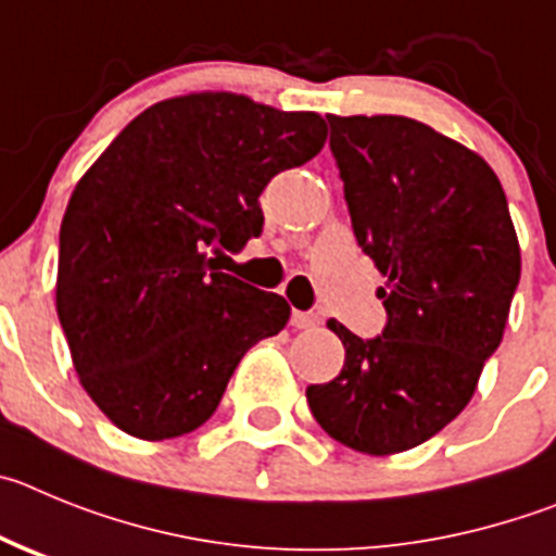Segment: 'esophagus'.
Returning <instances> with one entry per match:
<instances>
[{
    "label": "esophagus",
    "instance_id": "obj_1",
    "mask_svg": "<svg viewBox=\"0 0 556 556\" xmlns=\"http://www.w3.org/2000/svg\"><path fill=\"white\" fill-rule=\"evenodd\" d=\"M318 321H321V318L315 313H304V309H293V313H290V327L296 329H313L318 327Z\"/></svg>",
    "mask_w": 556,
    "mask_h": 556
}]
</instances>
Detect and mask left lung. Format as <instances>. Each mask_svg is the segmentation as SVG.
I'll use <instances>...</instances> for the list:
<instances>
[{"label": "left lung", "mask_w": 556, "mask_h": 556, "mask_svg": "<svg viewBox=\"0 0 556 556\" xmlns=\"http://www.w3.org/2000/svg\"><path fill=\"white\" fill-rule=\"evenodd\" d=\"M329 149L359 249L384 277L388 324L309 384L324 432L363 454H396L452 424L496 352L521 279L507 197L479 154L404 116H327Z\"/></svg>", "instance_id": "1"}]
</instances>
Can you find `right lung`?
Wrapping results in <instances>:
<instances>
[{
	"mask_svg": "<svg viewBox=\"0 0 556 556\" xmlns=\"http://www.w3.org/2000/svg\"><path fill=\"white\" fill-rule=\"evenodd\" d=\"M324 141L318 113L191 93L143 110L79 179L60 224L58 318L79 382L122 432L202 427L243 354L288 324L282 296L207 252L257 238L263 188Z\"/></svg>",
	"mask_w": 556,
	"mask_h": 556,
	"instance_id": "obj_1",
	"label": "right lung"
}]
</instances>
